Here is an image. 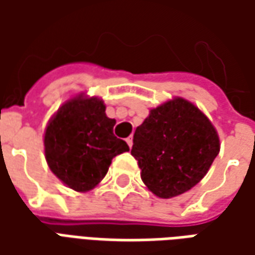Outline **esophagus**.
Listing matches in <instances>:
<instances>
[{"mask_svg": "<svg viewBox=\"0 0 255 255\" xmlns=\"http://www.w3.org/2000/svg\"><path fill=\"white\" fill-rule=\"evenodd\" d=\"M126 140H127V143H128V146H129V147H132V136H128L127 139H126Z\"/></svg>", "mask_w": 255, "mask_h": 255, "instance_id": "esophagus-1", "label": "esophagus"}]
</instances>
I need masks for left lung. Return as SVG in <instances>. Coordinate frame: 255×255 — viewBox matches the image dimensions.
Masks as SVG:
<instances>
[{
	"mask_svg": "<svg viewBox=\"0 0 255 255\" xmlns=\"http://www.w3.org/2000/svg\"><path fill=\"white\" fill-rule=\"evenodd\" d=\"M220 151L219 135L197 106L175 98L150 111L135 129L131 154L146 187L177 197L202 180Z\"/></svg>",
	"mask_w": 255,
	"mask_h": 255,
	"instance_id": "obj_1",
	"label": "left lung"
}]
</instances>
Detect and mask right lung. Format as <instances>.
Returning a JSON list of instances; mask_svg holds the SVG:
<instances>
[{
	"label": "right lung",
	"instance_id": "right-lung-1",
	"mask_svg": "<svg viewBox=\"0 0 255 255\" xmlns=\"http://www.w3.org/2000/svg\"><path fill=\"white\" fill-rule=\"evenodd\" d=\"M104 101L80 94L68 100L45 131V157L50 171L75 191L94 188L104 179L112 160L128 151L115 136V119L105 113Z\"/></svg>",
	"mask_w": 255,
	"mask_h": 255
}]
</instances>
